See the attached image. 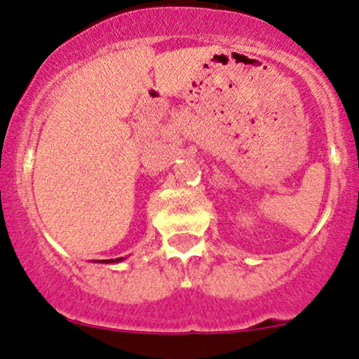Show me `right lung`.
I'll list each match as a JSON object with an SVG mask.
<instances>
[{
    "instance_id": "1",
    "label": "right lung",
    "mask_w": 359,
    "mask_h": 359,
    "mask_svg": "<svg viewBox=\"0 0 359 359\" xmlns=\"http://www.w3.org/2000/svg\"><path fill=\"white\" fill-rule=\"evenodd\" d=\"M123 257H116V259H107V261H103V263H114V261H116V263H118V261H122Z\"/></svg>"
}]
</instances>
